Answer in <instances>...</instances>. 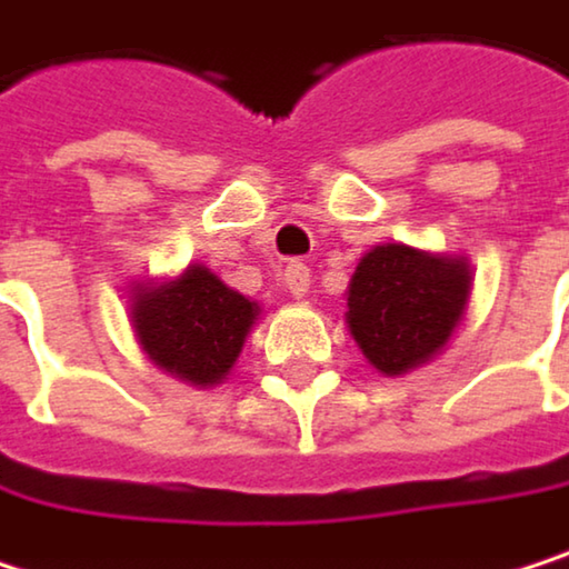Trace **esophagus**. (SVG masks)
I'll return each mask as SVG.
<instances>
[{
	"instance_id": "esophagus-1",
	"label": "esophagus",
	"mask_w": 569,
	"mask_h": 569,
	"mask_svg": "<svg viewBox=\"0 0 569 569\" xmlns=\"http://www.w3.org/2000/svg\"><path fill=\"white\" fill-rule=\"evenodd\" d=\"M282 282H287V290L297 300H303L310 293V269H307V262H290L287 272H282Z\"/></svg>"
}]
</instances>
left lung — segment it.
Here are the masks:
<instances>
[{
  "label": "left lung",
  "instance_id": "left-lung-1",
  "mask_svg": "<svg viewBox=\"0 0 569 569\" xmlns=\"http://www.w3.org/2000/svg\"><path fill=\"white\" fill-rule=\"evenodd\" d=\"M470 297L463 259L417 252L410 246L370 249L347 297V323L363 357L387 377L427 363L447 347Z\"/></svg>",
  "mask_w": 569,
  "mask_h": 569
}]
</instances>
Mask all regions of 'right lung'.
Wrapping results in <instances>:
<instances>
[{
	"label": "right lung",
	"instance_id": "1",
	"mask_svg": "<svg viewBox=\"0 0 569 569\" xmlns=\"http://www.w3.org/2000/svg\"><path fill=\"white\" fill-rule=\"evenodd\" d=\"M256 313V303L229 290L209 269L189 266L166 287L136 293L132 327L156 367L209 387L232 370Z\"/></svg>",
	"mask_w": 569,
	"mask_h": 569
}]
</instances>
